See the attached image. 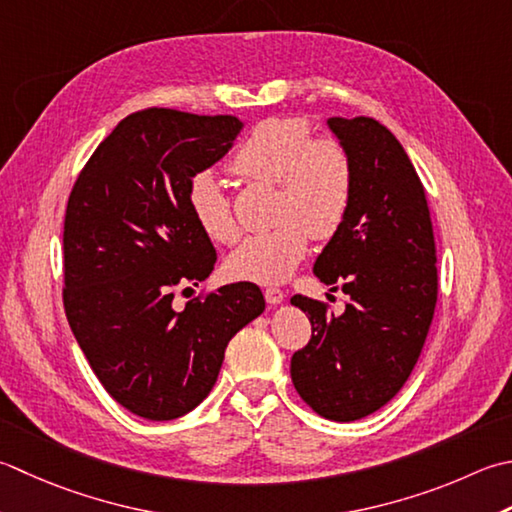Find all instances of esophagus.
I'll use <instances>...</instances> for the list:
<instances>
[{"label": "esophagus", "mask_w": 512, "mask_h": 512, "mask_svg": "<svg viewBox=\"0 0 512 512\" xmlns=\"http://www.w3.org/2000/svg\"><path fill=\"white\" fill-rule=\"evenodd\" d=\"M264 297H266V302H268L270 306H277V304L284 302V290H279V288H266V290H264Z\"/></svg>", "instance_id": "obj_1"}]
</instances>
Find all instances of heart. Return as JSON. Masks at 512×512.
<instances>
[{
    "instance_id": "b5f03b06",
    "label": "heart",
    "mask_w": 512,
    "mask_h": 512,
    "mask_svg": "<svg viewBox=\"0 0 512 512\" xmlns=\"http://www.w3.org/2000/svg\"><path fill=\"white\" fill-rule=\"evenodd\" d=\"M230 168L250 182L279 184L275 230L248 237L226 259L228 277L279 284L293 275L308 235L330 239L353 204L355 170L348 150L333 137L313 139L306 119L270 117L237 146ZM186 204L199 230L215 244H235L239 226L219 179L202 170L188 182Z\"/></svg>"
}]
</instances>
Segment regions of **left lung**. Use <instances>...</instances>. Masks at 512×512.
Returning a JSON list of instances; mask_svg holds the SVG:
<instances>
[{
  "mask_svg": "<svg viewBox=\"0 0 512 512\" xmlns=\"http://www.w3.org/2000/svg\"><path fill=\"white\" fill-rule=\"evenodd\" d=\"M353 162L355 193L313 273L350 297L339 317L295 295L313 326L290 359L317 415L355 422L393 399L413 373L437 304V253L426 193L404 146L373 117H330Z\"/></svg>",
  "mask_w": 512,
  "mask_h": 512,
  "instance_id": "obj_1",
  "label": "left lung"
}]
</instances>
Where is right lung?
<instances>
[{"label": "right lung", "mask_w": 512, "mask_h": 512, "mask_svg": "<svg viewBox=\"0 0 512 512\" xmlns=\"http://www.w3.org/2000/svg\"><path fill=\"white\" fill-rule=\"evenodd\" d=\"M233 115L146 108L90 155L64 219V310L108 395L153 422L190 413L213 390L230 339L266 302L237 282L175 310L177 286L213 273L217 253L190 217L188 182L222 159Z\"/></svg>", "instance_id": "obj_1"}]
</instances>
